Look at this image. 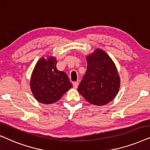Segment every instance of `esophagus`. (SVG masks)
<instances>
[{
    "label": "esophagus",
    "instance_id": "34e87169",
    "mask_svg": "<svg viewBox=\"0 0 150 150\" xmlns=\"http://www.w3.org/2000/svg\"><path fill=\"white\" fill-rule=\"evenodd\" d=\"M73 87L75 88H77L78 87L79 83L77 82V81H74V82H73Z\"/></svg>",
    "mask_w": 150,
    "mask_h": 150
}]
</instances>
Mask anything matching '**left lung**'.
Here are the masks:
<instances>
[{"mask_svg": "<svg viewBox=\"0 0 150 150\" xmlns=\"http://www.w3.org/2000/svg\"><path fill=\"white\" fill-rule=\"evenodd\" d=\"M87 71L78 91L90 103L103 105L113 100L120 87L115 63L103 50L97 49L86 57Z\"/></svg>", "mask_w": 150, "mask_h": 150, "instance_id": "1", "label": "left lung"}]
</instances>
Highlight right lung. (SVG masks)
Listing matches in <instances>:
<instances>
[{"mask_svg":"<svg viewBox=\"0 0 150 150\" xmlns=\"http://www.w3.org/2000/svg\"><path fill=\"white\" fill-rule=\"evenodd\" d=\"M42 57L39 59L32 73L30 87L33 96L39 102L50 104L56 102L73 85L69 77L56 68L54 57Z\"/></svg>","mask_w":150,"mask_h":150,"instance_id":"1","label":"right lung"}]
</instances>
